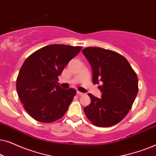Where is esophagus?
Listing matches in <instances>:
<instances>
[{
    "label": "esophagus",
    "mask_w": 156,
    "mask_h": 156,
    "mask_svg": "<svg viewBox=\"0 0 156 156\" xmlns=\"http://www.w3.org/2000/svg\"><path fill=\"white\" fill-rule=\"evenodd\" d=\"M76 94H78V95H80V96H82V95H84V93L80 92V91H76Z\"/></svg>",
    "instance_id": "obj_1"
}]
</instances>
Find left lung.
I'll use <instances>...</instances> for the list:
<instances>
[{"label":"left lung","instance_id":"8db88e82","mask_svg":"<svg viewBox=\"0 0 156 156\" xmlns=\"http://www.w3.org/2000/svg\"><path fill=\"white\" fill-rule=\"evenodd\" d=\"M82 53L92 69L94 84H102L99 87L101 99L88 94L91 101L84 108L85 114L97 126L116 124L126 116L136 99L137 75L127 59L114 51L90 47Z\"/></svg>","mask_w":156,"mask_h":156}]
</instances>
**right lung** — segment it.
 <instances>
[{
    "label": "right lung",
    "instance_id": "right-lung-1",
    "mask_svg": "<svg viewBox=\"0 0 156 156\" xmlns=\"http://www.w3.org/2000/svg\"><path fill=\"white\" fill-rule=\"evenodd\" d=\"M81 50L80 46L50 44L25 59L17 78L16 89L25 109L36 121L53 122L67 111L76 91L59 86L58 76Z\"/></svg>",
    "mask_w": 156,
    "mask_h": 156
}]
</instances>
